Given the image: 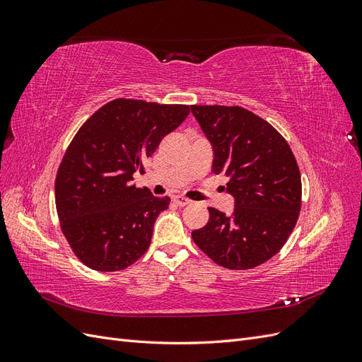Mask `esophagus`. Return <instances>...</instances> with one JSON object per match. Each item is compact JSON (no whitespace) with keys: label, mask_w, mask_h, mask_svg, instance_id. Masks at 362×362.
<instances>
[{"label":"esophagus","mask_w":362,"mask_h":362,"mask_svg":"<svg viewBox=\"0 0 362 362\" xmlns=\"http://www.w3.org/2000/svg\"><path fill=\"white\" fill-rule=\"evenodd\" d=\"M175 202H177L180 206H184V205H189L192 201L190 199H187L185 198V196H181V194H178V196H175V199H173Z\"/></svg>","instance_id":"esophagus-1"}]
</instances>
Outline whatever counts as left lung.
Wrapping results in <instances>:
<instances>
[{"mask_svg": "<svg viewBox=\"0 0 362 362\" xmlns=\"http://www.w3.org/2000/svg\"><path fill=\"white\" fill-rule=\"evenodd\" d=\"M211 141L213 172L229 178L233 214L208 206L210 218L192 233L216 264L254 269L286 245L299 218L302 181L287 140L267 120L238 105H192Z\"/></svg>", "mask_w": 362, "mask_h": 362, "instance_id": "8db88e82", "label": "left lung"}]
</instances>
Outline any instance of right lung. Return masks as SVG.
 <instances>
[{
	"label": "right lung",
	"instance_id": "1",
	"mask_svg": "<svg viewBox=\"0 0 362 362\" xmlns=\"http://www.w3.org/2000/svg\"><path fill=\"white\" fill-rule=\"evenodd\" d=\"M189 113L184 104L116 98L76 131L57 170L56 208L62 233L84 266L124 270L148 250L170 198L136 187L134 172Z\"/></svg>",
	"mask_w": 362,
	"mask_h": 362
}]
</instances>
